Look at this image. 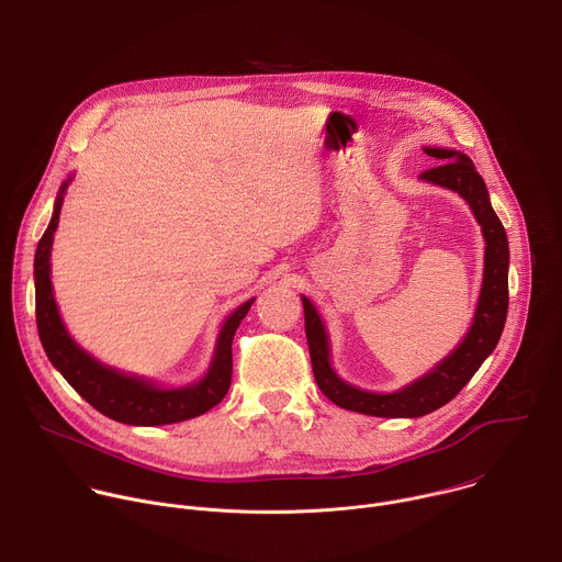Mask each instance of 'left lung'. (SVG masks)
<instances>
[{"instance_id":"8db88e82","label":"left lung","mask_w":562,"mask_h":562,"mask_svg":"<svg viewBox=\"0 0 562 562\" xmlns=\"http://www.w3.org/2000/svg\"><path fill=\"white\" fill-rule=\"evenodd\" d=\"M423 150L429 157L445 159V161L436 168L420 172V179L459 192L470 203L485 237V270H483L481 299L476 305L472 327L465 339L459 344V348L450 357L442 359L431 372L412 381L398 392H392V394L366 392L361 387L346 383L331 370L325 325L316 307L312 305V301L301 296L303 312H305V336H307V348H310V361H312V372L318 390L339 407L368 414V416L416 418L442 407L445 403H450L476 374L483 361L494 352L507 318L509 244H507L503 223L490 203V192L483 177L476 172L472 159L459 150H450V148H423Z\"/></svg>"}]
</instances>
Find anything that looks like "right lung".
Here are the masks:
<instances>
[{
	"instance_id": "right-lung-1",
	"label": "right lung",
	"mask_w": 562,
	"mask_h": 562,
	"mask_svg": "<svg viewBox=\"0 0 562 562\" xmlns=\"http://www.w3.org/2000/svg\"><path fill=\"white\" fill-rule=\"evenodd\" d=\"M70 181H72V175L61 183L57 192L53 218L48 223L44 237L40 239L37 252H35V316H37L40 341L44 346L48 361L61 372V376L72 385V390L83 401H88L97 412H101L112 420L153 427V425L181 423V420L205 414L207 409L218 405L231 390L233 339L239 323L252 307L255 299L239 305L226 318V323L221 325L210 370L199 383L166 390L155 385L153 381L128 376L120 370H112L99 363L94 357H90L86 350H81L72 341V336L68 334L59 316V310L53 296V283H50L53 235L57 231L64 194Z\"/></svg>"
}]
</instances>
